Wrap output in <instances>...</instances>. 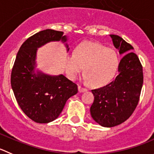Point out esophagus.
Returning <instances> with one entry per match:
<instances>
[{
    "label": "esophagus",
    "mask_w": 154,
    "mask_h": 154,
    "mask_svg": "<svg viewBox=\"0 0 154 154\" xmlns=\"http://www.w3.org/2000/svg\"><path fill=\"white\" fill-rule=\"evenodd\" d=\"M78 90L80 93H84V92H86L87 91V89L84 88V87H82L81 86H79L78 87Z\"/></svg>",
    "instance_id": "34e87169"
}]
</instances>
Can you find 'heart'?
Wrapping results in <instances>:
<instances>
[{
  "label": "heart",
  "instance_id": "obj_1",
  "mask_svg": "<svg viewBox=\"0 0 154 154\" xmlns=\"http://www.w3.org/2000/svg\"><path fill=\"white\" fill-rule=\"evenodd\" d=\"M119 64V57L112 48L95 42L84 41L76 46L73 54L66 57L64 69L67 77L74 80L84 67L86 80L99 87L114 77Z\"/></svg>",
  "mask_w": 154,
  "mask_h": 154
}]
</instances>
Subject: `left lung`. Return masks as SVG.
I'll use <instances>...</instances> for the list:
<instances>
[{"label": "left lung", "instance_id": "left-lung-1", "mask_svg": "<svg viewBox=\"0 0 154 154\" xmlns=\"http://www.w3.org/2000/svg\"><path fill=\"white\" fill-rule=\"evenodd\" d=\"M114 46L123 55L119 75L106 86L92 90L94 101L91 116L103 127L111 128L125 122L135 110L143 86V67L134 48L122 37L110 35Z\"/></svg>", "mask_w": 154, "mask_h": 154}]
</instances>
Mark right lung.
<instances>
[{"label":"right lung","instance_id":"add662e5","mask_svg":"<svg viewBox=\"0 0 154 154\" xmlns=\"http://www.w3.org/2000/svg\"><path fill=\"white\" fill-rule=\"evenodd\" d=\"M60 40L67 41L64 32L49 29L32 35L21 45L13 67L11 81L15 98L35 122L48 123L57 119L67 100L78 92L77 84L62 74L50 76L34 70L37 48Z\"/></svg>","mask_w":154,"mask_h":154}]
</instances>
